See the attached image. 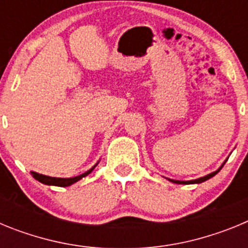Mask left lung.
Listing matches in <instances>:
<instances>
[{"label": "left lung", "mask_w": 248, "mask_h": 248, "mask_svg": "<svg viewBox=\"0 0 248 248\" xmlns=\"http://www.w3.org/2000/svg\"><path fill=\"white\" fill-rule=\"evenodd\" d=\"M225 163H226V161H225ZM225 163H223L222 165H221L220 168H218L217 170H216V171L211 172V174H209V175H206V176H203V177H200V179H196V180H190V181H179V180H172V179H168V180H170V181H171V183H175V184H186V185H189V184H200V183H203V181L209 180V179H211L212 176H215V175L217 174V172L220 171L221 169H222V166L225 165Z\"/></svg>", "instance_id": "8db88e82"}]
</instances>
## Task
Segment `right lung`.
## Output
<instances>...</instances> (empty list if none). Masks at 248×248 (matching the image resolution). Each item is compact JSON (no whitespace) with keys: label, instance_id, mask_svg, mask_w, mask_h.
Returning a JSON list of instances; mask_svg holds the SVG:
<instances>
[{"label":"right lung","instance_id":"1","mask_svg":"<svg viewBox=\"0 0 248 248\" xmlns=\"http://www.w3.org/2000/svg\"><path fill=\"white\" fill-rule=\"evenodd\" d=\"M97 165H98V163L95 164L93 168L89 169L88 171H85L84 174L78 175V176H74V177H65V179H63V177L47 176V175L38 174V172H34V171H31V174H32V176H33L36 180H38L39 183L45 184V185H53V186H61V187H65V186H71L72 184L77 183V181H79L80 179H83V177H85L87 175L91 174V172L94 170V168H95Z\"/></svg>","mask_w":248,"mask_h":248}]
</instances>
